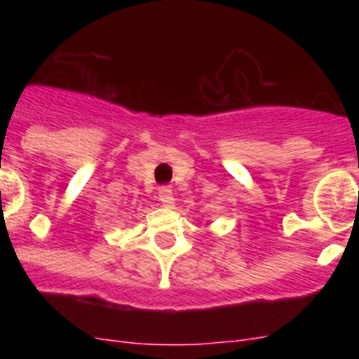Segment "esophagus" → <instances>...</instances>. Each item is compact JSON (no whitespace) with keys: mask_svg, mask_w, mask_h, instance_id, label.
Listing matches in <instances>:
<instances>
[{"mask_svg":"<svg viewBox=\"0 0 359 359\" xmlns=\"http://www.w3.org/2000/svg\"><path fill=\"white\" fill-rule=\"evenodd\" d=\"M158 198H160V201L163 207H167V208L174 207V194L170 189H160V192H158Z\"/></svg>","mask_w":359,"mask_h":359,"instance_id":"esophagus-1","label":"esophagus"}]
</instances>
